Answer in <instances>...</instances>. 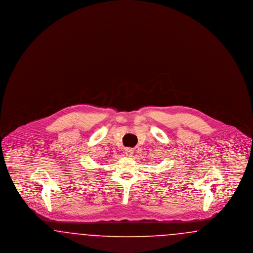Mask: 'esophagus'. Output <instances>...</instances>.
<instances>
[{"mask_svg":"<svg viewBox=\"0 0 253 253\" xmlns=\"http://www.w3.org/2000/svg\"><path fill=\"white\" fill-rule=\"evenodd\" d=\"M124 153H125L126 157H131L132 154H133V150H132V148H126Z\"/></svg>","mask_w":253,"mask_h":253,"instance_id":"34e87169","label":"esophagus"}]
</instances>
